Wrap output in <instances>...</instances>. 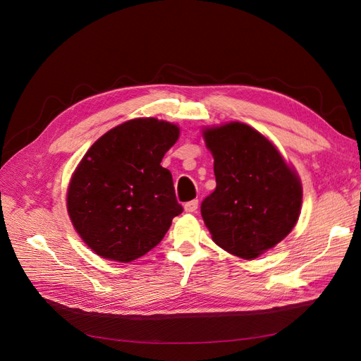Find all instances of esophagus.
Instances as JSON below:
<instances>
[{
  "instance_id": "obj_1",
  "label": "esophagus",
  "mask_w": 361,
  "mask_h": 361,
  "mask_svg": "<svg viewBox=\"0 0 361 361\" xmlns=\"http://www.w3.org/2000/svg\"><path fill=\"white\" fill-rule=\"evenodd\" d=\"M197 207H199V202L197 200H191V202H187V203L183 204L185 212H195V211H197Z\"/></svg>"
}]
</instances>
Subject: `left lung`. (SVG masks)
I'll use <instances>...</instances> for the list:
<instances>
[{
  "instance_id": "8db88e82",
  "label": "left lung",
  "mask_w": 361,
  "mask_h": 361,
  "mask_svg": "<svg viewBox=\"0 0 361 361\" xmlns=\"http://www.w3.org/2000/svg\"><path fill=\"white\" fill-rule=\"evenodd\" d=\"M212 152L216 188L200 211L216 245L255 259L297 224L302 188L297 173L256 129L232 122L203 130Z\"/></svg>"
}]
</instances>
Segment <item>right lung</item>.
Masks as SVG:
<instances>
[{
  "label": "right lung",
  "instance_id": "add662e5",
  "mask_svg": "<svg viewBox=\"0 0 361 361\" xmlns=\"http://www.w3.org/2000/svg\"><path fill=\"white\" fill-rule=\"evenodd\" d=\"M179 128L154 117L113 128L87 150L68 190L75 231L96 255L133 262L157 247L182 214L161 166Z\"/></svg>",
  "mask_w": 361,
  "mask_h": 361
}]
</instances>
